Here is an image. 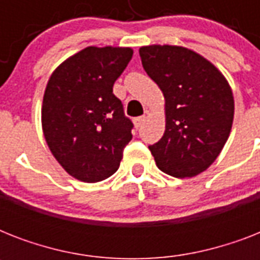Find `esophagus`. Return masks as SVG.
<instances>
[{
  "label": "esophagus",
  "instance_id": "34e87169",
  "mask_svg": "<svg viewBox=\"0 0 260 260\" xmlns=\"http://www.w3.org/2000/svg\"><path fill=\"white\" fill-rule=\"evenodd\" d=\"M144 121H146V117H144V116H140V117L134 118V124H135V126H136V128H139V126H142V124Z\"/></svg>",
  "mask_w": 260,
  "mask_h": 260
}]
</instances>
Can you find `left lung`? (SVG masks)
Wrapping results in <instances>:
<instances>
[{
	"instance_id": "8db88e82",
	"label": "left lung",
	"mask_w": 260,
	"mask_h": 260,
	"mask_svg": "<svg viewBox=\"0 0 260 260\" xmlns=\"http://www.w3.org/2000/svg\"><path fill=\"white\" fill-rule=\"evenodd\" d=\"M142 64L165 95L166 129L150 146L156 166L175 178H191L216 160L234 122L232 89L217 67L178 46H146Z\"/></svg>"
}]
</instances>
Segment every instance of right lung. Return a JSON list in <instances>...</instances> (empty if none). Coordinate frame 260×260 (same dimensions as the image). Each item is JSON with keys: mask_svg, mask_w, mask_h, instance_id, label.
<instances>
[{"mask_svg": "<svg viewBox=\"0 0 260 260\" xmlns=\"http://www.w3.org/2000/svg\"><path fill=\"white\" fill-rule=\"evenodd\" d=\"M132 55L129 47H86L48 79L43 134L59 165L78 181L94 183L113 175L132 139L134 124L113 94Z\"/></svg>", "mask_w": 260, "mask_h": 260, "instance_id": "add662e5", "label": "right lung"}]
</instances>
